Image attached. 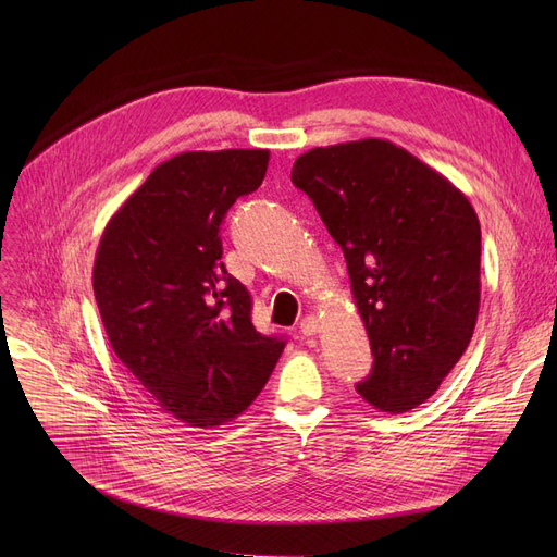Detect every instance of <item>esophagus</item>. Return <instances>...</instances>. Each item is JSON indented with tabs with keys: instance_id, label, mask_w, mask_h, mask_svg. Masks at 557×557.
Listing matches in <instances>:
<instances>
[{
	"instance_id": "obj_1",
	"label": "esophagus",
	"mask_w": 557,
	"mask_h": 557,
	"mask_svg": "<svg viewBox=\"0 0 557 557\" xmlns=\"http://www.w3.org/2000/svg\"><path fill=\"white\" fill-rule=\"evenodd\" d=\"M300 332H302L305 336L318 334V332H320V320H318L315 315H305L302 323H300Z\"/></svg>"
}]
</instances>
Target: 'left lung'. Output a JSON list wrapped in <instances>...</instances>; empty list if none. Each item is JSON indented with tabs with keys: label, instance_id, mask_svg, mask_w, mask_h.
Masks as SVG:
<instances>
[{
	"label": "left lung",
	"instance_id": "obj_1",
	"mask_svg": "<svg viewBox=\"0 0 557 557\" xmlns=\"http://www.w3.org/2000/svg\"><path fill=\"white\" fill-rule=\"evenodd\" d=\"M290 181L347 261L374 355L357 393L382 413L411 411L474 334L481 225L472 202L443 173L376 137L302 153Z\"/></svg>",
	"mask_w": 557,
	"mask_h": 557
}]
</instances>
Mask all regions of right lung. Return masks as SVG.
I'll return each instance as SVG.
<instances>
[{"mask_svg": "<svg viewBox=\"0 0 557 557\" xmlns=\"http://www.w3.org/2000/svg\"><path fill=\"white\" fill-rule=\"evenodd\" d=\"M267 149L187 151L158 164L108 221L92 286L114 355L164 413L214 429L255 401L284 341L252 325V298L219 230L267 175Z\"/></svg>", "mask_w": 557, "mask_h": 557, "instance_id": "obj_1", "label": "right lung"}]
</instances>
